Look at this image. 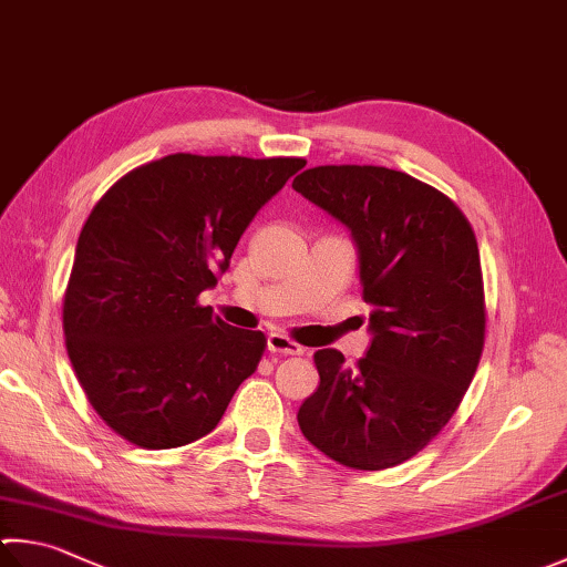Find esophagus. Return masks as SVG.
<instances>
[{"label":"esophagus","mask_w":567,"mask_h":567,"mask_svg":"<svg viewBox=\"0 0 567 567\" xmlns=\"http://www.w3.org/2000/svg\"><path fill=\"white\" fill-rule=\"evenodd\" d=\"M266 348L276 352V355H301V352H303L301 346L293 343L291 338H286L281 333H271L269 340H266Z\"/></svg>","instance_id":"1"}]
</instances>
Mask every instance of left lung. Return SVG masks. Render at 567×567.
<instances>
[{"instance_id": "left-lung-1", "label": "left lung", "mask_w": 567, "mask_h": 567, "mask_svg": "<svg viewBox=\"0 0 567 567\" xmlns=\"http://www.w3.org/2000/svg\"><path fill=\"white\" fill-rule=\"evenodd\" d=\"M293 189L346 224L360 254L372 343L355 368L313 360L298 426L333 462L380 472L422 452L462 404L486 338L484 276L464 212L432 185L375 165H320Z\"/></svg>"}]
</instances>
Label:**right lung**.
Listing matches in <instances>:
<instances>
[{"label":"right lung","instance_id":"obj_1","mask_svg":"<svg viewBox=\"0 0 567 567\" xmlns=\"http://www.w3.org/2000/svg\"><path fill=\"white\" fill-rule=\"evenodd\" d=\"M303 157L175 153L123 175L85 219L63 293L73 372L101 420L143 450L209 434L266 350L199 293Z\"/></svg>","mask_w":567,"mask_h":567}]
</instances>
